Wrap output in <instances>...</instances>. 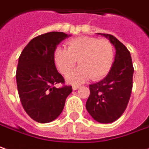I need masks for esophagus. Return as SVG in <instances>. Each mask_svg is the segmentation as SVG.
<instances>
[{"instance_id":"34e87169","label":"esophagus","mask_w":149,"mask_h":149,"mask_svg":"<svg viewBox=\"0 0 149 149\" xmlns=\"http://www.w3.org/2000/svg\"><path fill=\"white\" fill-rule=\"evenodd\" d=\"M79 87H80V86H79V85H72V89H73V90H76V89H77Z\"/></svg>"}]
</instances>
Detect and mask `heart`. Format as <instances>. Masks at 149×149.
Wrapping results in <instances>:
<instances>
[{
  "label": "heart",
  "instance_id": "heart-1",
  "mask_svg": "<svg viewBox=\"0 0 149 149\" xmlns=\"http://www.w3.org/2000/svg\"><path fill=\"white\" fill-rule=\"evenodd\" d=\"M114 56V46L107 38L99 39L82 36L67 42V49L58 47L53 54L57 69L66 75L78 60L80 66L67 75L72 84L80 83L91 77L99 80L110 71Z\"/></svg>",
  "mask_w": 149,
  "mask_h": 149
}]
</instances>
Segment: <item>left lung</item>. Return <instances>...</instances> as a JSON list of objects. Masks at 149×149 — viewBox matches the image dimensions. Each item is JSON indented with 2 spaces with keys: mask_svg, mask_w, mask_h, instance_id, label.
I'll return each mask as SVG.
<instances>
[{
  "mask_svg": "<svg viewBox=\"0 0 149 149\" xmlns=\"http://www.w3.org/2000/svg\"><path fill=\"white\" fill-rule=\"evenodd\" d=\"M98 35L109 38L116 54L107 77L89 85L90 94L85 107L94 120L110 123L117 120L127 107L132 90L134 68L130 52L119 40L109 34Z\"/></svg>",
  "mask_w": 149,
  "mask_h": 149,
  "instance_id": "1",
  "label": "left lung"
}]
</instances>
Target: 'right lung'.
Masks as SVG:
<instances>
[{"mask_svg": "<svg viewBox=\"0 0 149 149\" xmlns=\"http://www.w3.org/2000/svg\"><path fill=\"white\" fill-rule=\"evenodd\" d=\"M69 36L63 32L38 35L25 47L18 59L16 80L21 102L28 115L38 123L56 119L72 91L71 85L55 86L65 81L53 58L57 45Z\"/></svg>", "mask_w": 149, "mask_h": 149, "instance_id": "right-lung-1", "label": "right lung"}]
</instances>
